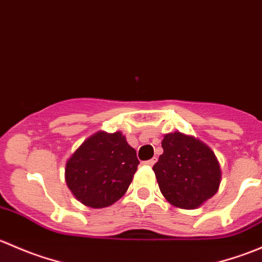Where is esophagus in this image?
I'll return each instance as SVG.
<instances>
[{
	"label": "esophagus",
	"mask_w": 262,
	"mask_h": 262,
	"mask_svg": "<svg viewBox=\"0 0 262 262\" xmlns=\"http://www.w3.org/2000/svg\"><path fill=\"white\" fill-rule=\"evenodd\" d=\"M156 161H157V158L153 157L150 158V160H147V161H143V165H147V166H153L156 163Z\"/></svg>",
	"instance_id": "34e87169"
}]
</instances>
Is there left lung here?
<instances>
[{
  "label": "left lung",
  "mask_w": 262,
  "mask_h": 262,
  "mask_svg": "<svg viewBox=\"0 0 262 262\" xmlns=\"http://www.w3.org/2000/svg\"><path fill=\"white\" fill-rule=\"evenodd\" d=\"M162 148L153 171L168 203L182 209H195L218 191L221 168L207 144L176 132L163 137Z\"/></svg>",
  "instance_id": "obj_1"
}]
</instances>
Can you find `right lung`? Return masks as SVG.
I'll use <instances>...</instances> for the list:
<instances>
[{
    "label": "right lung",
    "mask_w": 262,
    "mask_h": 262,
    "mask_svg": "<svg viewBox=\"0 0 262 262\" xmlns=\"http://www.w3.org/2000/svg\"><path fill=\"white\" fill-rule=\"evenodd\" d=\"M138 165L136 149L120 132H99L67 161L66 182L82 204L105 208L125 194Z\"/></svg>",
    "instance_id": "add662e5"
}]
</instances>
